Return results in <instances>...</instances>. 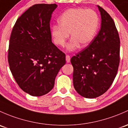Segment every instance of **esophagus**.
Returning a JSON list of instances; mask_svg holds the SVG:
<instances>
[{
  "instance_id": "34e87169",
  "label": "esophagus",
  "mask_w": 128,
  "mask_h": 128,
  "mask_svg": "<svg viewBox=\"0 0 128 128\" xmlns=\"http://www.w3.org/2000/svg\"><path fill=\"white\" fill-rule=\"evenodd\" d=\"M66 60L67 62H70V57L69 55H66Z\"/></svg>"
}]
</instances>
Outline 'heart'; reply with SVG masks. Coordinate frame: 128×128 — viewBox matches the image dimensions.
<instances>
[{
  "instance_id": "1",
  "label": "heart",
  "mask_w": 128,
  "mask_h": 128,
  "mask_svg": "<svg viewBox=\"0 0 128 128\" xmlns=\"http://www.w3.org/2000/svg\"><path fill=\"white\" fill-rule=\"evenodd\" d=\"M58 22L59 25H53L51 30L54 43L64 46L70 33L72 39L68 49L72 51L79 45L84 48L91 44L98 33L100 19L95 10L76 8L64 12L59 18Z\"/></svg>"
}]
</instances>
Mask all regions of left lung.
I'll use <instances>...</instances> for the list:
<instances>
[{"instance_id": "1", "label": "left lung", "mask_w": 128, "mask_h": 128, "mask_svg": "<svg viewBox=\"0 0 128 128\" xmlns=\"http://www.w3.org/2000/svg\"><path fill=\"white\" fill-rule=\"evenodd\" d=\"M99 33L85 48L71 58L73 83L76 92L86 98L103 94L112 84L120 64V40L115 22L104 9Z\"/></svg>"}]
</instances>
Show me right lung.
I'll return each instance as SVG.
<instances>
[{"instance_id": "right-lung-1", "label": "right lung", "mask_w": 128, "mask_h": 128, "mask_svg": "<svg viewBox=\"0 0 128 128\" xmlns=\"http://www.w3.org/2000/svg\"><path fill=\"white\" fill-rule=\"evenodd\" d=\"M58 5H32L16 21L10 37L8 61L22 90L41 96L53 89L66 54L52 42L50 20Z\"/></svg>"}]
</instances>
